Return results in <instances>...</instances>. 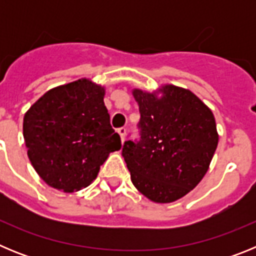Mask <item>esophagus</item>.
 <instances>
[{
	"instance_id": "esophagus-1",
	"label": "esophagus",
	"mask_w": 256,
	"mask_h": 256,
	"mask_svg": "<svg viewBox=\"0 0 256 256\" xmlns=\"http://www.w3.org/2000/svg\"><path fill=\"white\" fill-rule=\"evenodd\" d=\"M118 133H119V136H120L122 142H124V140H126V128H124V126H122V128H119V130H118Z\"/></svg>"
}]
</instances>
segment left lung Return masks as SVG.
<instances>
[{"label":"left lung","instance_id":"1","mask_svg":"<svg viewBox=\"0 0 256 256\" xmlns=\"http://www.w3.org/2000/svg\"><path fill=\"white\" fill-rule=\"evenodd\" d=\"M132 94L141 114V138L123 144L130 180L154 202H173L195 188L209 169L218 146L214 115L196 94L173 84Z\"/></svg>","mask_w":256,"mask_h":256}]
</instances>
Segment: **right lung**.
Here are the masks:
<instances>
[{
  "mask_svg": "<svg viewBox=\"0 0 256 256\" xmlns=\"http://www.w3.org/2000/svg\"><path fill=\"white\" fill-rule=\"evenodd\" d=\"M90 79L52 88L24 115L28 158L42 180L64 192L90 186L110 152L120 150L105 104Z\"/></svg>",
  "mask_w": 256,
  "mask_h": 256,
  "instance_id": "right-lung-1",
  "label": "right lung"
}]
</instances>
